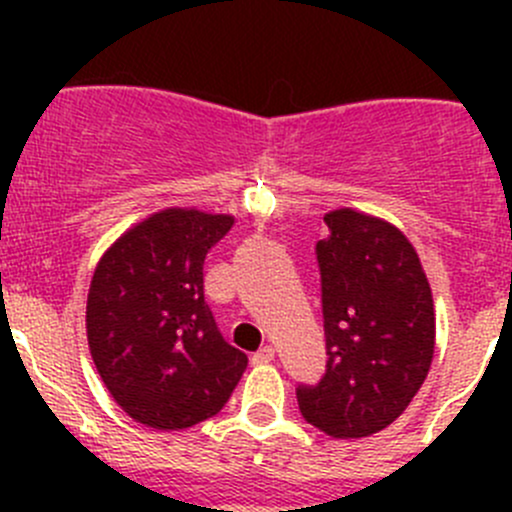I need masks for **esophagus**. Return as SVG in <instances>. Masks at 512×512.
<instances>
[{
	"instance_id": "esophagus-1",
	"label": "esophagus",
	"mask_w": 512,
	"mask_h": 512,
	"mask_svg": "<svg viewBox=\"0 0 512 512\" xmlns=\"http://www.w3.org/2000/svg\"><path fill=\"white\" fill-rule=\"evenodd\" d=\"M272 359H275V347H270V344H267V347H262L260 352H255V356H252V361H255V364H270Z\"/></svg>"
}]
</instances>
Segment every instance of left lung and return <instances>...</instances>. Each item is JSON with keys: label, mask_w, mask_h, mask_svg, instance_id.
Returning a JSON list of instances; mask_svg holds the SVG:
<instances>
[{"label": "left lung", "mask_w": 512, "mask_h": 512, "mask_svg": "<svg viewBox=\"0 0 512 512\" xmlns=\"http://www.w3.org/2000/svg\"><path fill=\"white\" fill-rule=\"evenodd\" d=\"M317 242L327 369L297 386L304 421L364 438L406 411L433 359L436 317L426 272L394 225L354 210L324 215Z\"/></svg>", "instance_id": "obj_1"}]
</instances>
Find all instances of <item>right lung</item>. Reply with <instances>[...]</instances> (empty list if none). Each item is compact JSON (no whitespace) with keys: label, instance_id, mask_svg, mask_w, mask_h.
Masks as SVG:
<instances>
[{"label":"right lung","instance_id":"add662e5","mask_svg":"<svg viewBox=\"0 0 512 512\" xmlns=\"http://www.w3.org/2000/svg\"><path fill=\"white\" fill-rule=\"evenodd\" d=\"M230 215L163 210L113 242L86 302L94 364L116 404L158 431L190 428L230 399L247 356L205 304V255Z\"/></svg>","mask_w":512,"mask_h":512}]
</instances>
